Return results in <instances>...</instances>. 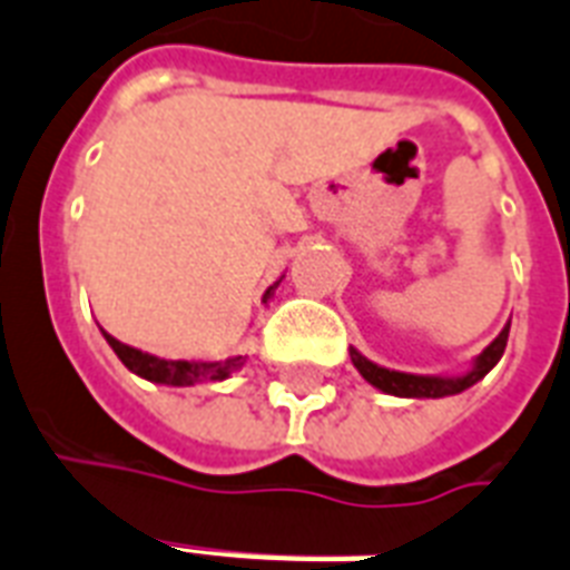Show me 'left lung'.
<instances>
[{
  "mask_svg": "<svg viewBox=\"0 0 570 570\" xmlns=\"http://www.w3.org/2000/svg\"><path fill=\"white\" fill-rule=\"evenodd\" d=\"M509 325L512 322H505V328L497 334L491 343H488L476 357H473V364L470 370L459 375H414V373H399V370H387V366L373 364L370 357H364L357 348H348V355H352V364L361 375H364L375 390L381 393H390V396H402V399H443V396H455L461 390L473 387L476 381L485 379L497 364H500V357L505 352V343H509Z\"/></svg>",
  "mask_w": 570,
  "mask_h": 570,
  "instance_id": "left-lung-1",
  "label": "left lung"
}]
</instances>
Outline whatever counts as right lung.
I'll list each match as a JSON object with an SVG mask.
<instances>
[{
	"mask_svg": "<svg viewBox=\"0 0 570 570\" xmlns=\"http://www.w3.org/2000/svg\"><path fill=\"white\" fill-rule=\"evenodd\" d=\"M277 284H272L263 293V304L275 295ZM102 337L115 348V355L120 357V364L127 366L129 373H136L138 379L154 381V384H168V387H191V384H200V381H224L230 379L233 373H239L245 361H248L245 355L224 357V361H165V357H156L150 352H141V348L120 343V340L111 337L109 331H102Z\"/></svg>",
	"mask_w": 570,
	"mask_h": 570,
	"instance_id": "add662e5",
	"label": "right lung"
}]
</instances>
